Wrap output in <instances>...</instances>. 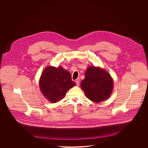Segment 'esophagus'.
<instances>
[{
    "label": "esophagus",
    "instance_id": "34e87169",
    "mask_svg": "<svg viewBox=\"0 0 148 148\" xmlns=\"http://www.w3.org/2000/svg\"><path fill=\"white\" fill-rule=\"evenodd\" d=\"M76 83L77 85H79V83H80V79L79 78H77L76 80Z\"/></svg>",
    "mask_w": 148,
    "mask_h": 148
}]
</instances>
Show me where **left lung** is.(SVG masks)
Masks as SVG:
<instances>
[{"instance_id": "8db88e82", "label": "left lung", "mask_w": 148, "mask_h": 148, "mask_svg": "<svg viewBox=\"0 0 148 148\" xmlns=\"http://www.w3.org/2000/svg\"><path fill=\"white\" fill-rule=\"evenodd\" d=\"M80 86L88 99L99 103L109 98L113 90L114 82L104 68L89 66Z\"/></svg>"}]
</instances>
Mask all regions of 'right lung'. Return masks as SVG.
<instances>
[{"mask_svg": "<svg viewBox=\"0 0 148 148\" xmlns=\"http://www.w3.org/2000/svg\"><path fill=\"white\" fill-rule=\"evenodd\" d=\"M76 85L72 80L69 72L62 66H46L39 81L42 95L51 103H56L63 99L67 91Z\"/></svg>", "mask_w": 148, "mask_h": 148, "instance_id": "add662e5", "label": "right lung"}]
</instances>
